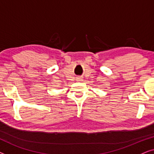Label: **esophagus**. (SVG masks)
<instances>
[{
  "label": "esophagus",
  "mask_w": 154,
  "mask_h": 154,
  "mask_svg": "<svg viewBox=\"0 0 154 154\" xmlns=\"http://www.w3.org/2000/svg\"><path fill=\"white\" fill-rule=\"evenodd\" d=\"M79 81H82V79H81V78H79Z\"/></svg>",
  "instance_id": "esophagus-1"
}]
</instances>
